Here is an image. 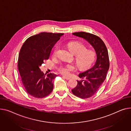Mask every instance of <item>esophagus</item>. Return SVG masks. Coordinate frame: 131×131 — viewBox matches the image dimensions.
Here are the masks:
<instances>
[{
    "mask_svg": "<svg viewBox=\"0 0 131 131\" xmlns=\"http://www.w3.org/2000/svg\"><path fill=\"white\" fill-rule=\"evenodd\" d=\"M63 77L64 78H65V79L67 80H69V79H70V78H69V77H66V76H63Z\"/></svg>",
    "mask_w": 131,
    "mask_h": 131,
    "instance_id": "34e87169",
    "label": "esophagus"
}]
</instances>
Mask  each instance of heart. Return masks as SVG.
<instances>
[{"instance_id": "b5f03b06", "label": "heart", "mask_w": 131, "mask_h": 131, "mask_svg": "<svg viewBox=\"0 0 131 131\" xmlns=\"http://www.w3.org/2000/svg\"><path fill=\"white\" fill-rule=\"evenodd\" d=\"M68 47L75 56V60L80 68L85 69L90 67L96 58V53L92 49H88V47L83 43L80 42H71L68 43ZM58 47H57L54 52L56 55ZM76 69V66L74 64H62L57 67L59 73L65 76H68Z\"/></svg>"}]
</instances>
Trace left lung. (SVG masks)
I'll return each instance as SVG.
<instances>
[{
  "label": "left lung",
  "mask_w": 131,
  "mask_h": 131,
  "mask_svg": "<svg viewBox=\"0 0 131 131\" xmlns=\"http://www.w3.org/2000/svg\"><path fill=\"white\" fill-rule=\"evenodd\" d=\"M73 34L90 42L97 55L95 65L87 71L80 74L79 77L84 80L77 81V86L72 90L73 94L77 97L88 99L97 92L106 77L110 67L108 50L102 39L95 35L83 31L74 32Z\"/></svg>",
  "instance_id": "left-lung-1"
}]
</instances>
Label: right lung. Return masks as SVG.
Wrapping results in <instances>:
<instances>
[{"label": "right lung", "instance_id": "1", "mask_svg": "<svg viewBox=\"0 0 131 131\" xmlns=\"http://www.w3.org/2000/svg\"><path fill=\"white\" fill-rule=\"evenodd\" d=\"M63 33L42 32L26 40L19 51L18 70L25 91L32 96L41 99L51 93L57 75L46 76L40 66L49 59L51 50Z\"/></svg>", "mask_w": 131, "mask_h": 131}]
</instances>
